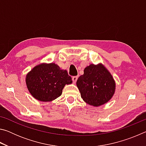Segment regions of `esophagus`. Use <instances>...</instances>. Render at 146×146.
<instances>
[{
	"mask_svg": "<svg viewBox=\"0 0 146 146\" xmlns=\"http://www.w3.org/2000/svg\"><path fill=\"white\" fill-rule=\"evenodd\" d=\"M77 79H78V76H73V77H72V80H73L74 83H75L76 82Z\"/></svg>",
	"mask_w": 146,
	"mask_h": 146,
	"instance_id": "esophagus-1",
	"label": "esophagus"
}]
</instances>
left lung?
I'll list each match as a JSON object with an SVG mask.
<instances>
[{
  "label": "left lung",
  "instance_id": "left-lung-1",
  "mask_svg": "<svg viewBox=\"0 0 146 146\" xmlns=\"http://www.w3.org/2000/svg\"><path fill=\"white\" fill-rule=\"evenodd\" d=\"M76 86L84 101L96 107L110 101L116 86L111 74L102 64L87 66L78 77Z\"/></svg>",
  "mask_w": 146,
  "mask_h": 146
}]
</instances>
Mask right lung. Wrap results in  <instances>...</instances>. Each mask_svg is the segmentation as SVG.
Here are the masks:
<instances>
[{"label": "right lung", "mask_w": 146, "mask_h": 146, "mask_svg": "<svg viewBox=\"0 0 146 146\" xmlns=\"http://www.w3.org/2000/svg\"><path fill=\"white\" fill-rule=\"evenodd\" d=\"M26 83L29 93L36 100L49 102L62 95L66 84L72 83L66 70L55 63L41 64L27 74Z\"/></svg>", "instance_id": "add662e5"}]
</instances>
